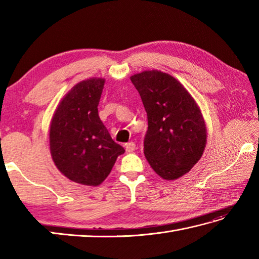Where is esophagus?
I'll return each mask as SVG.
<instances>
[{"instance_id": "esophagus-1", "label": "esophagus", "mask_w": 259, "mask_h": 259, "mask_svg": "<svg viewBox=\"0 0 259 259\" xmlns=\"http://www.w3.org/2000/svg\"><path fill=\"white\" fill-rule=\"evenodd\" d=\"M124 148L126 152H133L136 150V144L135 142H128V144L124 145Z\"/></svg>"}]
</instances>
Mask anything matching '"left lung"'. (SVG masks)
Wrapping results in <instances>:
<instances>
[{
	"label": "left lung",
	"instance_id": "obj_1",
	"mask_svg": "<svg viewBox=\"0 0 259 259\" xmlns=\"http://www.w3.org/2000/svg\"><path fill=\"white\" fill-rule=\"evenodd\" d=\"M148 117L144 153L162 179L175 180L201 158L207 130L199 107L174 76L158 70L130 76Z\"/></svg>",
	"mask_w": 259,
	"mask_h": 259
}]
</instances>
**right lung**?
I'll use <instances>...</instances> for the list:
<instances>
[{
  "mask_svg": "<svg viewBox=\"0 0 259 259\" xmlns=\"http://www.w3.org/2000/svg\"><path fill=\"white\" fill-rule=\"evenodd\" d=\"M104 79L79 82L59 103L50 125V151L57 168L73 183L99 186L124 149L99 118Z\"/></svg>",
  "mask_w": 259,
  "mask_h": 259,
  "instance_id": "obj_1",
  "label": "right lung"
}]
</instances>
